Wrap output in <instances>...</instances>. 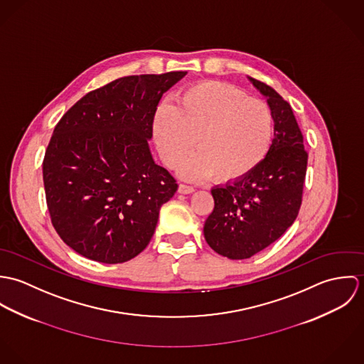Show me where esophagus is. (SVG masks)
<instances>
[{"instance_id": "esophagus-1", "label": "esophagus", "mask_w": 364, "mask_h": 364, "mask_svg": "<svg viewBox=\"0 0 364 364\" xmlns=\"http://www.w3.org/2000/svg\"><path fill=\"white\" fill-rule=\"evenodd\" d=\"M178 192L181 195H189V193H193L195 192V188L193 186H189V185H185V183H181L179 188H178Z\"/></svg>"}]
</instances>
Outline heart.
I'll return each mask as SVG.
<instances>
[{"mask_svg": "<svg viewBox=\"0 0 364 364\" xmlns=\"http://www.w3.org/2000/svg\"><path fill=\"white\" fill-rule=\"evenodd\" d=\"M273 129L267 105L218 81L183 88L173 106L158 105L153 116V137L168 166L178 165L193 144L198 149L179 166V175L189 181L208 175L218 182L245 178L267 156Z\"/></svg>", "mask_w": 364, "mask_h": 364, "instance_id": "heart-1", "label": "heart"}]
</instances>
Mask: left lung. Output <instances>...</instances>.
<instances>
[{"instance_id": "8db88e82", "label": "left lung", "mask_w": 364, "mask_h": 364, "mask_svg": "<svg viewBox=\"0 0 364 364\" xmlns=\"http://www.w3.org/2000/svg\"><path fill=\"white\" fill-rule=\"evenodd\" d=\"M248 80L272 110L274 139L255 171L211 189L214 208L203 232L210 248L228 259L254 257L294 223L301 206L309 159L291 106L269 85Z\"/></svg>"}]
</instances>
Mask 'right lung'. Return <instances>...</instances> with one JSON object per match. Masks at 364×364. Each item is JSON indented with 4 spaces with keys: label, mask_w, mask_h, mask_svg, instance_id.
Segmentation results:
<instances>
[{
    "label": "right lung",
    "mask_w": 364,
    "mask_h": 364,
    "mask_svg": "<svg viewBox=\"0 0 364 364\" xmlns=\"http://www.w3.org/2000/svg\"><path fill=\"white\" fill-rule=\"evenodd\" d=\"M186 71L129 75L88 92L54 127L43 159L53 227L77 254L123 263L146 250L178 183L151 156L153 116Z\"/></svg>",
    "instance_id": "add662e5"
}]
</instances>
